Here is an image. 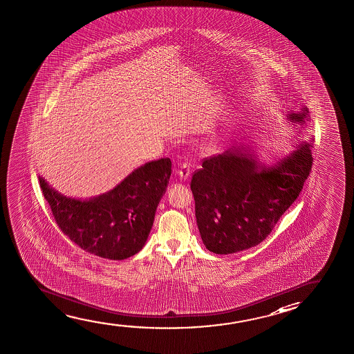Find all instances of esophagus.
<instances>
[{"instance_id": "1", "label": "esophagus", "mask_w": 354, "mask_h": 354, "mask_svg": "<svg viewBox=\"0 0 354 354\" xmlns=\"http://www.w3.org/2000/svg\"><path fill=\"white\" fill-rule=\"evenodd\" d=\"M190 174V165H189L187 163L181 164V165H180V169L178 170V175H179L180 180L189 179Z\"/></svg>"}]
</instances>
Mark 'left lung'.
I'll return each mask as SVG.
<instances>
[{
	"instance_id": "1",
	"label": "left lung",
	"mask_w": 354,
	"mask_h": 354,
	"mask_svg": "<svg viewBox=\"0 0 354 354\" xmlns=\"http://www.w3.org/2000/svg\"><path fill=\"white\" fill-rule=\"evenodd\" d=\"M309 119L307 107L286 114L287 123L301 135ZM313 140H292L291 151L269 159L248 145L205 159L192 176L191 191L207 250L231 254L267 239L302 191L312 169Z\"/></svg>"
}]
</instances>
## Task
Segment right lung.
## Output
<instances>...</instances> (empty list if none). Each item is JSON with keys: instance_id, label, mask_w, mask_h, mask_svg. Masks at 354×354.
I'll use <instances>...</instances> for the list:
<instances>
[{"instance_id": "obj_1", "label": "right lung", "mask_w": 354, "mask_h": 354, "mask_svg": "<svg viewBox=\"0 0 354 354\" xmlns=\"http://www.w3.org/2000/svg\"><path fill=\"white\" fill-rule=\"evenodd\" d=\"M171 175L169 158L140 165L112 190L88 198L63 195L39 175L61 230L84 251L122 261L144 248Z\"/></svg>"}]
</instances>
